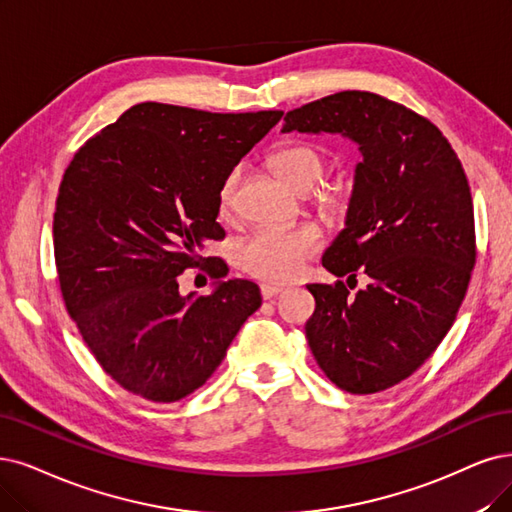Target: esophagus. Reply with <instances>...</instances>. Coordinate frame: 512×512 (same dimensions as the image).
I'll use <instances>...</instances> for the list:
<instances>
[{"instance_id": "obj_1", "label": "esophagus", "mask_w": 512, "mask_h": 512, "mask_svg": "<svg viewBox=\"0 0 512 512\" xmlns=\"http://www.w3.org/2000/svg\"><path fill=\"white\" fill-rule=\"evenodd\" d=\"M282 291H285V287H280V285H261L263 299H272V297L280 295Z\"/></svg>"}]
</instances>
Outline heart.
I'll use <instances>...</instances> for the list:
<instances>
[{
    "label": "heart",
    "instance_id": "1",
    "mask_svg": "<svg viewBox=\"0 0 512 512\" xmlns=\"http://www.w3.org/2000/svg\"><path fill=\"white\" fill-rule=\"evenodd\" d=\"M276 175L297 194H308L325 177V158L308 145H289L272 156ZM240 183V168H232L219 185L217 213L232 219L234 198ZM320 249V234L312 225L297 227H261L238 246V263L249 274L270 280L289 282L304 270V263Z\"/></svg>",
    "mask_w": 512,
    "mask_h": 512
}]
</instances>
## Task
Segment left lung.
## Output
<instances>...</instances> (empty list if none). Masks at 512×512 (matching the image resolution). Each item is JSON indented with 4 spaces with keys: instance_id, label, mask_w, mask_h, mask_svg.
Segmentation results:
<instances>
[{
    "instance_id": "obj_1",
    "label": "left lung",
    "mask_w": 512,
    "mask_h": 512,
    "mask_svg": "<svg viewBox=\"0 0 512 512\" xmlns=\"http://www.w3.org/2000/svg\"><path fill=\"white\" fill-rule=\"evenodd\" d=\"M280 132L342 135L358 145L344 230L323 255L335 276L308 285L310 350L350 394L403 382L451 329L475 266V213L464 168L443 132L380 94L346 90L289 111ZM352 289V287H350Z\"/></svg>"
}]
</instances>
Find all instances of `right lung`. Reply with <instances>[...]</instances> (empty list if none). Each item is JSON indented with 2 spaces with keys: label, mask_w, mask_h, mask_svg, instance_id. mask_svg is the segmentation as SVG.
Listing matches in <instances>:
<instances>
[{
  "label": "right lung",
  "mask_w": 512,
  "mask_h": 512,
  "mask_svg": "<svg viewBox=\"0 0 512 512\" xmlns=\"http://www.w3.org/2000/svg\"><path fill=\"white\" fill-rule=\"evenodd\" d=\"M282 111L208 113L139 103L86 141L61 181L54 259L69 316L99 365L154 403L198 390L261 306L259 287L230 278L204 244L221 240L223 177ZM206 265L211 296H181L176 276Z\"/></svg>",
  "instance_id": "obj_1"
}]
</instances>
